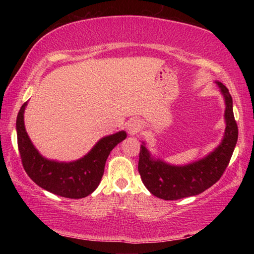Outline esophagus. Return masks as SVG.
Here are the masks:
<instances>
[{
	"label": "esophagus",
	"mask_w": 254,
	"mask_h": 254,
	"mask_svg": "<svg viewBox=\"0 0 254 254\" xmlns=\"http://www.w3.org/2000/svg\"><path fill=\"white\" fill-rule=\"evenodd\" d=\"M140 128H141V124L137 121H135V120H132V121H130L127 124V131L132 135L136 134V133L140 131Z\"/></svg>",
	"instance_id": "1"
}]
</instances>
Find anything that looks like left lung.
Masks as SVG:
<instances>
[{
	"mask_svg": "<svg viewBox=\"0 0 254 254\" xmlns=\"http://www.w3.org/2000/svg\"><path fill=\"white\" fill-rule=\"evenodd\" d=\"M225 98V133L222 143L201 160L186 166H170L154 160L144 145H141L137 169L148 190L158 198L176 200L195 196L217 183L229 166L239 130L233 114V102L229 89L216 81Z\"/></svg>",
	"mask_w": 254,
	"mask_h": 254,
	"instance_id": "8db88e82",
	"label": "left lung"
}]
</instances>
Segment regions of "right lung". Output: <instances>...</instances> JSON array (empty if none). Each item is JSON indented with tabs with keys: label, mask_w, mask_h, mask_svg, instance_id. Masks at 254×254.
I'll use <instances>...</instances> for the list:
<instances>
[{
	"label": "right lung",
	"mask_w": 254,
	"mask_h": 254,
	"mask_svg": "<svg viewBox=\"0 0 254 254\" xmlns=\"http://www.w3.org/2000/svg\"><path fill=\"white\" fill-rule=\"evenodd\" d=\"M25 106L27 103L21 106L16 118L18 148L25 173L38 186L58 196L77 199L92 194L101 183L110 152L126 139L127 133L120 131L103 137L84 158L77 161H51L37 151L25 132Z\"/></svg>",
	"instance_id": "right-lung-1"
}]
</instances>
